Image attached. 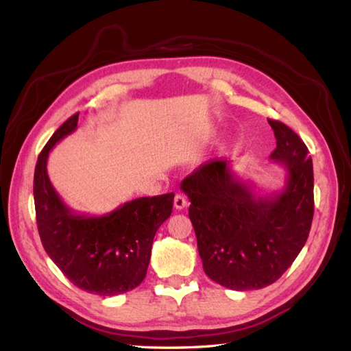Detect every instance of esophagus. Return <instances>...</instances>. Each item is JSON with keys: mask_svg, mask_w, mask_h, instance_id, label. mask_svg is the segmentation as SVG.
<instances>
[{"mask_svg": "<svg viewBox=\"0 0 351 351\" xmlns=\"http://www.w3.org/2000/svg\"><path fill=\"white\" fill-rule=\"evenodd\" d=\"M173 205H175L176 210H182V208H185V206L189 205L187 197H185L184 195H176L175 200H173Z\"/></svg>", "mask_w": 351, "mask_h": 351, "instance_id": "esophagus-1", "label": "esophagus"}]
</instances>
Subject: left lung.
<instances>
[{
    "mask_svg": "<svg viewBox=\"0 0 351 351\" xmlns=\"http://www.w3.org/2000/svg\"><path fill=\"white\" fill-rule=\"evenodd\" d=\"M270 160L285 169V185L259 195L228 160L205 162L185 178L189 215L206 276L221 287L250 291L271 285L308 240L314 217V169L306 145L279 121Z\"/></svg>",
    "mask_w": 351,
    "mask_h": 351,
    "instance_id": "1",
    "label": "left lung"
}]
</instances>
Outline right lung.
Segmentation results:
<instances>
[{"mask_svg":"<svg viewBox=\"0 0 351 351\" xmlns=\"http://www.w3.org/2000/svg\"><path fill=\"white\" fill-rule=\"evenodd\" d=\"M69 117L43 147L34 169L37 229L48 256L73 285L98 295H117L143 282L156 230L173 208V193L138 197L104 215L78 214L48 178L51 149L77 130Z\"/></svg>","mask_w":351,"mask_h":351,"instance_id":"add662e5","label":"right lung"}]
</instances>
